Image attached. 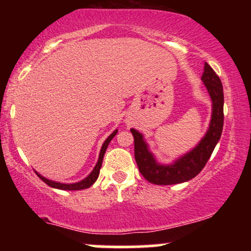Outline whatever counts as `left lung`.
I'll use <instances>...</instances> for the list:
<instances>
[{
	"label": "left lung",
	"instance_id": "8db88e82",
	"mask_svg": "<svg viewBox=\"0 0 251 251\" xmlns=\"http://www.w3.org/2000/svg\"><path fill=\"white\" fill-rule=\"evenodd\" d=\"M201 80L212 100V116L210 127L201 143L191 152L176 160L175 164H171V165L158 164L148 150V145L143 140V135L135 129H131L134 138L135 162H137L140 174L150 183L157 184V185H171V184L188 181L200 174L209 158L211 157L215 146L217 145L221 138L222 129H223V86H222L220 77L206 62L204 66Z\"/></svg>",
	"mask_w": 251,
	"mask_h": 251
}]
</instances>
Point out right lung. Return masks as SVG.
I'll return each instance as SVG.
<instances>
[{"instance_id": "obj_1", "label": "right lung", "mask_w": 251, "mask_h": 251, "mask_svg": "<svg viewBox=\"0 0 251 251\" xmlns=\"http://www.w3.org/2000/svg\"><path fill=\"white\" fill-rule=\"evenodd\" d=\"M118 131H114L113 133H112L107 139L105 140V143L102 144V148H101V151H100V155H99V159H98V163L96 165V168H94L93 171L91 172V175L88 176L87 178H85V179L79 181V183H74V184H62V183H57V181H53V180H48L46 179L45 177H42L41 175H39L36 172V175L39 176L41 179L45 181L47 185L51 186V188H55V189H60V190H70V191H74V190H82V189H87L89 188L91 185H93L94 181L98 179V177H99V172H100V169H101V165H102V159H103V154H105L106 152V149H107L109 142H111L112 139H113L114 135L117 134Z\"/></svg>"}]
</instances>
